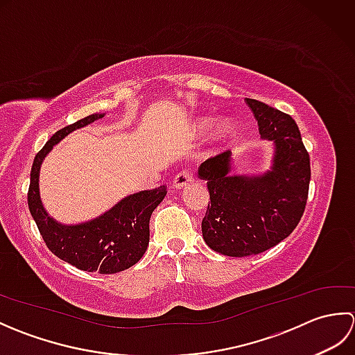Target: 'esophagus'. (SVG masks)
I'll use <instances>...</instances> for the list:
<instances>
[{"instance_id":"34e87169","label":"esophagus","mask_w":355,"mask_h":355,"mask_svg":"<svg viewBox=\"0 0 355 355\" xmlns=\"http://www.w3.org/2000/svg\"><path fill=\"white\" fill-rule=\"evenodd\" d=\"M193 182V173H191L189 171H182L180 173H177L175 178H173L172 186L175 189H183L187 184H191Z\"/></svg>"}]
</instances>
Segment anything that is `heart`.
Returning <instances> with one entry per match:
<instances>
[{
  "instance_id": "1",
  "label": "heart",
  "mask_w": 355,
  "mask_h": 355,
  "mask_svg": "<svg viewBox=\"0 0 355 355\" xmlns=\"http://www.w3.org/2000/svg\"><path fill=\"white\" fill-rule=\"evenodd\" d=\"M212 125H214V120L209 119V117L198 119L197 122H195V128H197V131H200V132L207 131ZM232 131H233V125L229 122V120H221L220 123L215 125L214 132H212V137L216 141H224L225 139L230 137Z\"/></svg>"
}]
</instances>
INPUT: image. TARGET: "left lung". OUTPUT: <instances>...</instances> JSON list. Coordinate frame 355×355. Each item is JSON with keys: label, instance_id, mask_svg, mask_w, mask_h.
I'll return each instance as SVG.
<instances>
[{"label": "left lung", "instance_id": "8db88e82", "mask_svg": "<svg viewBox=\"0 0 355 355\" xmlns=\"http://www.w3.org/2000/svg\"><path fill=\"white\" fill-rule=\"evenodd\" d=\"M261 139L273 141V160L261 175H232V153L200 164L210 206L202 218V238L212 250L243 258L281 243L304 215L311 168L296 122L285 112L247 99Z\"/></svg>", "mask_w": 355, "mask_h": 355}]
</instances>
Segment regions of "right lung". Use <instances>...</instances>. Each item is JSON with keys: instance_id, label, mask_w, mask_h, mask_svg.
I'll list each match as a JSON object with an SVG mask.
<instances>
[{"instance_id": "add662e5", "label": "right lung", "mask_w": 355, "mask_h": 355, "mask_svg": "<svg viewBox=\"0 0 355 355\" xmlns=\"http://www.w3.org/2000/svg\"><path fill=\"white\" fill-rule=\"evenodd\" d=\"M105 114H92L59 130L36 154L30 172L28 209L49 250L84 271L112 275L137 263L149 244V218L166 197V187L128 195L101 216L79 224H62L47 214L40 195L44 158L64 137Z\"/></svg>"}]
</instances>
